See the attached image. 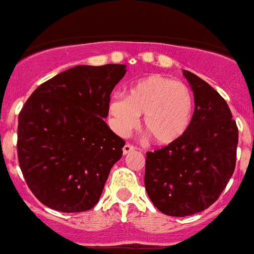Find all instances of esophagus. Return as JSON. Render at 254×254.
<instances>
[{
  "mask_svg": "<svg viewBox=\"0 0 254 254\" xmlns=\"http://www.w3.org/2000/svg\"><path fill=\"white\" fill-rule=\"evenodd\" d=\"M131 151H134V146H131V144L127 143V144H125V146L123 147L124 155H127V153H130Z\"/></svg>",
  "mask_w": 254,
  "mask_h": 254,
  "instance_id": "obj_1",
  "label": "esophagus"
}]
</instances>
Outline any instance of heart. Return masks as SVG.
Instances as JSON below:
<instances>
[{"label": "heart", "instance_id": "b5f03b06", "mask_svg": "<svg viewBox=\"0 0 254 254\" xmlns=\"http://www.w3.org/2000/svg\"><path fill=\"white\" fill-rule=\"evenodd\" d=\"M108 114L116 133L125 135L143 115V130L157 146H169L186 134L193 116V95L183 82L163 74H150L135 81L127 97L115 94Z\"/></svg>", "mask_w": 254, "mask_h": 254}]
</instances>
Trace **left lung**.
Here are the masks:
<instances>
[{
	"label": "left lung",
	"mask_w": 254,
	"mask_h": 254,
	"mask_svg": "<svg viewBox=\"0 0 254 254\" xmlns=\"http://www.w3.org/2000/svg\"><path fill=\"white\" fill-rule=\"evenodd\" d=\"M193 93V116L186 134L147 152L144 186L160 212L192 216L219 197L235 169L238 127L231 111L208 82L183 69Z\"/></svg>",
	"instance_id": "left-lung-1"
}]
</instances>
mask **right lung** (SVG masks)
I'll list each match as a JSON object with an SVG mask.
<instances>
[{"label":"right lung","instance_id":"add662e5","mask_svg":"<svg viewBox=\"0 0 254 254\" xmlns=\"http://www.w3.org/2000/svg\"><path fill=\"white\" fill-rule=\"evenodd\" d=\"M127 65H76L32 93L18 120L24 180L44 205L85 212L99 201L125 144L104 119Z\"/></svg>","mask_w":254,"mask_h":254}]
</instances>
